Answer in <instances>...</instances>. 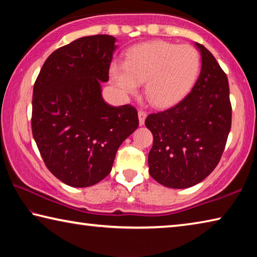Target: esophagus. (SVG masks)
I'll list each match as a JSON object with an SVG mask.
<instances>
[{"label": "esophagus", "mask_w": 257, "mask_h": 257, "mask_svg": "<svg viewBox=\"0 0 257 257\" xmlns=\"http://www.w3.org/2000/svg\"><path fill=\"white\" fill-rule=\"evenodd\" d=\"M146 116H147V113H146L145 111H143V110H139V111H138L139 124L143 125V124L145 123V119H146Z\"/></svg>", "instance_id": "obj_1"}]
</instances>
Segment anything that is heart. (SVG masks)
Returning a JSON list of instances; mask_svg holds the SVG:
<instances>
[{"label": "heart", "mask_w": 257, "mask_h": 257, "mask_svg": "<svg viewBox=\"0 0 257 257\" xmlns=\"http://www.w3.org/2000/svg\"><path fill=\"white\" fill-rule=\"evenodd\" d=\"M199 71L201 55L193 46L153 41L129 49L124 62L113 61L110 78L124 95L137 93L145 81L147 99L155 106L167 107L190 92Z\"/></svg>", "instance_id": "b5f03b06"}]
</instances>
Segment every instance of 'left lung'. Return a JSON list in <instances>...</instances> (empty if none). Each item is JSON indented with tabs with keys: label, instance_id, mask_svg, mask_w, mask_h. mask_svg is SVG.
I'll use <instances>...</instances> for the list:
<instances>
[{
	"label": "left lung",
	"instance_id": "8db88e82",
	"mask_svg": "<svg viewBox=\"0 0 257 257\" xmlns=\"http://www.w3.org/2000/svg\"><path fill=\"white\" fill-rule=\"evenodd\" d=\"M195 44L202 69L191 92L145 120L154 139L150 175L169 188H188L205 179L219 163L231 128L227 75L205 46Z\"/></svg>",
	"mask_w": 257,
	"mask_h": 257
}]
</instances>
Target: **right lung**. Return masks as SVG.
Masks as SVG:
<instances>
[{
	"mask_svg": "<svg viewBox=\"0 0 257 257\" xmlns=\"http://www.w3.org/2000/svg\"><path fill=\"white\" fill-rule=\"evenodd\" d=\"M115 49L110 35L78 38L54 51L35 81L34 139L47 169L71 187L103 180L139 124L134 106L115 107L102 97Z\"/></svg>",
	"mask_w": 257,
	"mask_h": 257,
	"instance_id": "obj_1",
	"label": "right lung"
}]
</instances>
